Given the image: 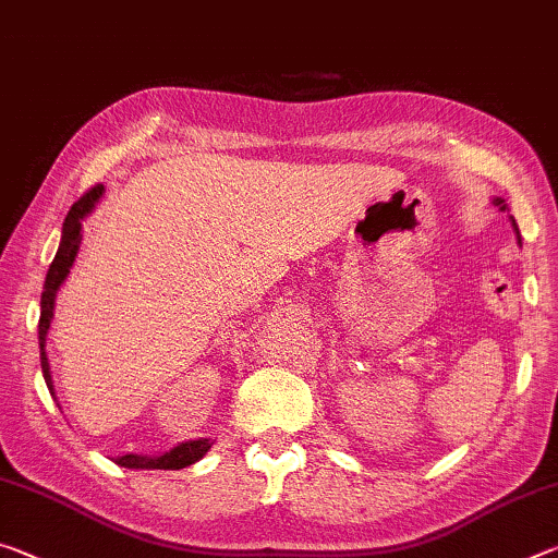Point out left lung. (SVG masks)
<instances>
[{
  "label": "left lung",
  "mask_w": 558,
  "mask_h": 558,
  "mask_svg": "<svg viewBox=\"0 0 558 558\" xmlns=\"http://www.w3.org/2000/svg\"><path fill=\"white\" fill-rule=\"evenodd\" d=\"M493 202H495V206H499V211H505V209H507V204H505V199H499V196H497V199H493ZM509 219H512V216H509ZM512 226H514L517 241H519V243H522V239H519V229H517V223H514V219H512Z\"/></svg>",
  "instance_id": "obj_1"
}]
</instances>
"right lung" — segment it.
Returning <instances> with one entry per match:
<instances>
[{
  "instance_id": "1",
  "label": "right lung",
  "mask_w": 558,
  "mask_h": 558,
  "mask_svg": "<svg viewBox=\"0 0 558 558\" xmlns=\"http://www.w3.org/2000/svg\"><path fill=\"white\" fill-rule=\"evenodd\" d=\"M102 194H106L102 184L93 186L83 199H78L71 206V211L65 216L63 229H61L59 251H56V258L49 266V272H46V282L41 292V317H39V349H41V372L51 396H53V379H51L49 356H46V337H49V327L53 319L56 295H59L61 286L73 268L75 256H78V248L83 241V219H86L88 214H93V209H96L98 202L102 199ZM211 446L214 440L196 438V440L177 442L174 448L165 450L162 456H137V452H128V456L116 458V462L120 468H130V470H182V468L194 465V462H199L206 452L211 450Z\"/></svg>"
}]
</instances>
